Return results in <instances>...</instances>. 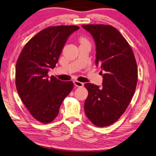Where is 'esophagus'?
<instances>
[{
  "label": "esophagus",
  "mask_w": 156,
  "mask_h": 156,
  "mask_svg": "<svg viewBox=\"0 0 156 156\" xmlns=\"http://www.w3.org/2000/svg\"><path fill=\"white\" fill-rule=\"evenodd\" d=\"M73 82H74V84H75V86H76V87H83L84 85L83 83L80 82V81H76V80H75Z\"/></svg>",
  "instance_id": "1"
}]
</instances>
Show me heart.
<instances>
[{
	"mask_svg": "<svg viewBox=\"0 0 156 156\" xmlns=\"http://www.w3.org/2000/svg\"><path fill=\"white\" fill-rule=\"evenodd\" d=\"M80 41H81V43H85V42H86V40L85 39H81Z\"/></svg>",
	"mask_w": 156,
	"mask_h": 156,
	"instance_id": "b5f03b06",
	"label": "heart"
}]
</instances>
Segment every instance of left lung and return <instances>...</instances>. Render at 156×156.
<instances>
[{
	"label": "left lung",
	"instance_id": "left-lung-1",
	"mask_svg": "<svg viewBox=\"0 0 156 156\" xmlns=\"http://www.w3.org/2000/svg\"><path fill=\"white\" fill-rule=\"evenodd\" d=\"M81 26L95 41V64L101 70L103 77L101 87L85 84L88 95L84 111L96 126H109L124 113L133 96L137 81L136 61L128 42L114 27L101 24Z\"/></svg>",
	"mask_w": 156,
	"mask_h": 156
}]
</instances>
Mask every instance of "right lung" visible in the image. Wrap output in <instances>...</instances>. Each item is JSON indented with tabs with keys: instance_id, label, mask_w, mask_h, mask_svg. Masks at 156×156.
Instances as JSON below:
<instances>
[{
	"instance_id": "add662e5",
	"label": "right lung",
	"mask_w": 156,
	"mask_h": 156,
	"mask_svg": "<svg viewBox=\"0 0 156 156\" xmlns=\"http://www.w3.org/2000/svg\"><path fill=\"white\" fill-rule=\"evenodd\" d=\"M76 25L49 27L32 38L18 58L16 86L25 106L34 118L49 123L58 115L63 101L72 90L73 82L49 77Z\"/></svg>"
}]
</instances>
